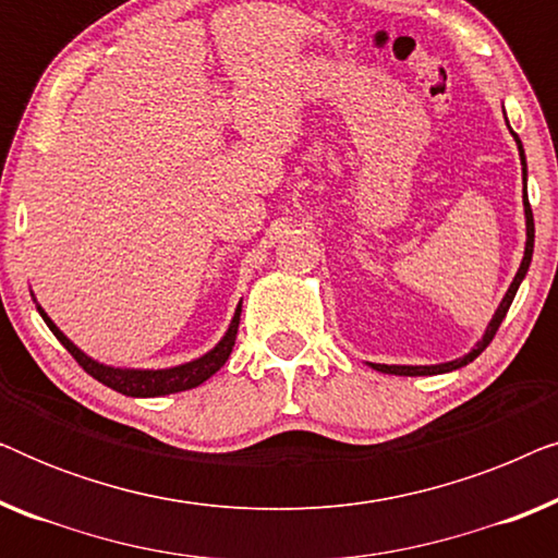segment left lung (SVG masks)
Returning <instances> with one entry per match:
<instances>
[{"label":"left lung","instance_id":"1","mask_svg":"<svg viewBox=\"0 0 558 558\" xmlns=\"http://www.w3.org/2000/svg\"><path fill=\"white\" fill-rule=\"evenodd\" d=\"M510 129V124H508ZM510 134H513V140L518 144V155H521V165H523V213H525V251H523V262L518 266L513 281H510L506 296H502V302L498 304V310H495V315L490 323H487L483 338L475 342V348L470 350L468 355L462 357H454V361H447V363H437V365H386V363H368L373 371H380V373H391V376H437V373H449V371H457L462 368V365H468L475 361V357L483 353V350L490 345V340L495 338V332H498V327L502 319H506L510 304H513V296L518 292V287H521V281L525 279V274H529V266H531V258H533V213H531V203H529V195H525V151H523V144L518 140V134L510 129Z\"/></svg>","mask_w":558,"mask_h":558}]
</instances>
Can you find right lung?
Listing matches in <instances>:
<instances>
[{
	"label": "right lung",
	"instance_id": "add662e5",
	"mask_svg": "<svg viewBox=\"0 0 558 558\" xmlns=\"http://www.w3.org/2000/svg\"><path fill=\"white\" fill-rule=\"evenodd\" d=\"M35 300V294H33ZM37 302V300H35ZM37 312L45 319V325L50 327V332L63 342V348L71 353L83 371L88 376H94L98 384L113 388V391L124 393V396H134V399H155V396H167V393H178V391H190V388L201 386L208 380L213 373L220 371L231 355V350L235 345V332H239V319H241V302L233 312L231 325L223 338L218 340V345L208 350V353L195 357V361L182 363V365H172V368H117V365H106L98 363L94 357L83 353V350L75 345L73 340H68V335L60 330V327L52 323L40 304H37Z\"/></svg>",
	"mask_w": 558,
	"mask_h": 558
}]
</instances>
